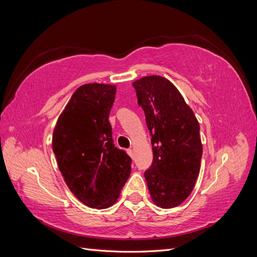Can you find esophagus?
<instances>
[{
	"mask_svg": "<svg viewBox=\"0 0 257 257\" xmlns=\"http://www.w3.org/2000/svg\"><path fill=\"white\" fill-rule=\"evenodd\" d=\"M126 152H127V154L130 155L131 158H133V155H134V153H133V152H134V151H133V149H127V150H126Z\"/></svg>",
	"mask_w": 257,
	"mask_h": 257,
	"instance_id": "obj_1",
	"label": "esophagus"
}]
</instances>
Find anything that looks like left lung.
I'll return each instance as SVG.
<instances>
[{
	"mask_svg": "<svg viewBox=\"0 0 257 257\" xmlns=\"http://www.w3.org/2000/svg\"><path fill=\"white\" fill-rule=\"evenodd\" d=\"M151 133L153 162L145 178L153 203L177 207L190 196L200 170L199 123L174 83L162 76L133 82Z\"/></svg>",
	"mask_w": 257,
	"mask_h": 257,
	"instance_id": "left-lung-1",
	"label": "left lung"
}]
</instances>
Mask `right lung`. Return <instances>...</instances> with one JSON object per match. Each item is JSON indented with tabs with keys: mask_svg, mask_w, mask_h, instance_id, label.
Returning <instances> with one entry per match:
<instances>
[{
	"mask_svg": "<svg viewBox=\"0 0 257 257\" xmlns=\"http://www.w3.org/2000/svg\"><path fill=\"white\" fill-rule=\"evenodd\" d=\"M116 87L87 83L59 115L52 149L68 189L85 206L106 209L118 200L132 160L113 145L109 118Z\"/></svg>",
	"mask_w": 257,
	"mask_h": 257,
	"instance_id": "add662e5",
	"label": "right lung"
}]
</instances>
